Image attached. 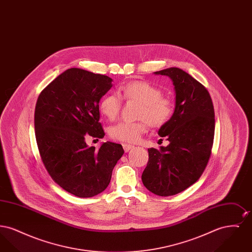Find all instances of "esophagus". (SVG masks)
Here are the masks:
<instances>
[{
	"mask_svg": "<svg viewBox=\"0 0 252 252\" xmlns=\"http://www.w3.org/2000/svg\"><path fill=\"white\" fill-rule=\"evenodd\" d=\"M123 147H124V150H125V152H129L130 150H131L132 148L134 147L133 145H131V144H123Z\"/></svg>",
	"mask_w": 252,
	"mask_h": 252,
	"instance_id": "34e87169",
	"label": "esophagus"
}]
</instances>
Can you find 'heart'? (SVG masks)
<instances>
[{"mask_svg":"<svg viewBox=\"0 0 252 252\" xmlns=\"http://www.w3.org/2000/svg\"><path fill=\"white\" fill-rule=\"evenodd\" d=\"M122 95L127 100H136L142 104L136 122L122 121L109 128V135L114 140L134 143L141 139L146 130L147 123L154 127L165 125L173 115L174 105L170 98L162 96L159 88L145 81H133L123 86ZM122 107V97L118 93H110L100 101V111L108 119H115Z\"/></svg>","mask_w":252,"mask_h":252,"instance_id":"obj_1","label":"heart"}]
</instances>
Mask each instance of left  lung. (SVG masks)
Instances as JSON below:
<instances>
[{
  "label": "left lung",
  "mask_w": 252,
  "mask_h": 252,
  "mask_svg": "<svg viewBox=\"0 0 252 252\" xmlns=\"http://www.w3.org/2000/svg\"><path fill=\"white\" fill-rule=\"evenodd\" d=\"M154 73L171 78L175 109L158 132L169 144L148 149L142 180L148 191L169 196L190 187L207 166L215 136V109L207 89L188 72L172 67Z\"/></svg>",
  "instance_id": "1"
}]
</instances>
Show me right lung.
<instances>
[{
  "instance_id": "add662e5",
  "label": "right lung",
  "mask_w": 252,
  "mask_h": 252,
  "mask_svg": "<svg viewBox=\"0 0 252 252\" xmlns=\"http://www.w3.org/2000/svg\"><path fill=\"white\" fill-rule=\"evenodd\" d=\"M107 75L78 68L62 72L41 92L35 109V131L42 162L62 189L78 197L106 190L122 145L103 143L98 149L86 144L102 139L99 102L112 87Z\"/></svg>"
}]
</instances>
